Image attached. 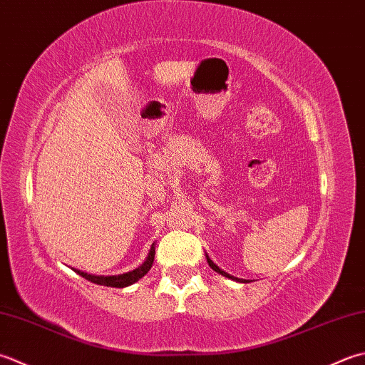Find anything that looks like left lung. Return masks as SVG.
I'll list each match as a JSON object with an SVG mask.
<instances>
[{"instance_id": "left-lung-1", "label": "left lung", "mask_w": 365, "mask_h": 365, "mask_svg": "<svg viewBox=\"0 0 365 365\" xmlns=\"http://www.w3.org/2000/svg\"><path fill=\"white\" fill-rule=\"evenodd\" d=\"M206 259H207V264H210V266L212 267V269H214L215 272H219V274H222V276H225V277H228V279H232V280H236V282H241V284H247V282H249V280H245V279H237V277H233V276H232V274H228V272H225V271H222V269H220V267H219L217 264H215V263L212 262V259H211L210 257H207V254H206Z\"/></svg>"}]
</instances>
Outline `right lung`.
<instances>
[{"label":"right lung","instance_id":"obj_1","mask_svg":"<svg viewBox=\"0 0 365 365\" xmlns=\"http://www.w3.org/2000/svg\"><path fill=\"white\" fill-rule=\"evenodd\" d=\"M154 255H155V244L151 245L150 254H148L145 262L141 263L138 267H135V269L129 271V272L118 274V276H94V274L83 272L80 269H76V267H72V269L76 271L78 276L85 277L89 282H93V284L103 285V287H113V288H124V287L135 284V282H138L141 277L145 276V274H148V271L151 269V266L154 263Z\"/></svg>","mask_w":365,"mask_h":365}]
</instances>
